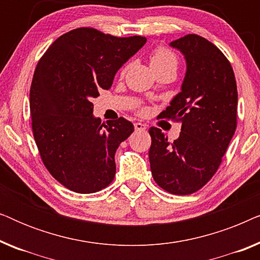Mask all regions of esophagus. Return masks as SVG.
I'll list each match as a JSON object with an SVG mask.
<instances>
[{
    "label": "esophagus",
    "instance_id": "obj_1",
    "mask_svg": "<svg viewBox=\"0 0 260 260\" xmlns=\"http://www.w3.org/2000/svg\"><path fill=\"white\" fill-rule=\"evenodd\" d=\"M147 129V126H145V124H142V123H135V130L136 131H144Z\"/></svg>",
    "mask_w": 260,
    "mask_h": 260
}]
</instances>
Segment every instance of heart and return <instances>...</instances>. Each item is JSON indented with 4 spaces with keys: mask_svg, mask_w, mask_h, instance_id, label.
<instances>
[{
    "mask_svg": "<svg viewBox=\"0 0 260 260\" xmlns=\"http://www.w3.org/2000/svg\"><path fill=\"white\" fill-rule=\"evenodd\" d=\"M150 65L151 67H157V66H175L177 65L176 56L173 52H170L169 49L165 47H158L156 48L150 55Z\"/></svg>",
    "mask_w": 260,
    "mask_h": 260,
    "instance_id": "1",
    "label": "heart"
}]
</instances>
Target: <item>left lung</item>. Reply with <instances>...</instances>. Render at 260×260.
<instances>
[{"instance_id": "8db88e82", "label": "left lung", "mask_w": 260, "mask_h": 260, "mask_svg": "<svg viewBox=\"0 0 260 260\" xmlns=\"http://www.w3.org/2000/svg\"><path fill=\"white\" fill-rule=\"evenodd\" d=\"M186 60L181 91L162 117L181 122L170 143L161 129L150 127L151 174L163 189L188 195L205 186L218 170L237 127L238 91L232 66L220 49L195 34L169 44Z\"/></svg>"}]
</instances>
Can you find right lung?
<instances>
[{
  "label": "right lung",
  "mask_w": 260,
  "mask_h": 260,
  "mask_svg": "<svg viewBox=\"0 0 260 260\" xmlns=\"http://www.w3.org/2000/svg\"><path fill=\"white\" fill-rule=\"evenodd\" d=\"M145 42L78 28L56 39L38 62L29 93L34 138L46 168L70 190L95 193L112 182L116 150L134 125L123 117L103 123L91 99L111 87Z\"/></svg>",
  "instance_id": "add662e5"
}]
</instances>
